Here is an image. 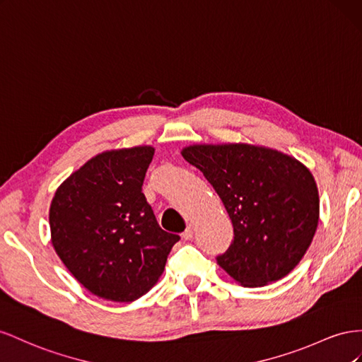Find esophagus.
Returning <instances> with one entry per match:
<instances>
[{
    "label": "esophagus",
    "mask_w": 362,
    "mask_h": 362,
    "mask_svg": "<svg viewBox=\"0 0 362 362\" xmlns=\"http://www.w3.org/2000/svg\"><path fill=\"white\" fill-rule=\"evenodd\" d=\"M194 230H195V227H194V224H189V226L187 227V230H185V232L182 233V238H183L185 241H189V240H192V235H194Z\"/></svg>",
    "instance_id": "1"
}]
</instances>
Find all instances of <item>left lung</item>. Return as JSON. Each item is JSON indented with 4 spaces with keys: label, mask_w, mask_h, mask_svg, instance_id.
<instances>
[{
    "label": "left lung",
    "mask_w": 362,
    "mask_h": 362,
    "mask_svg": "<svg viewBox=\"0 0 362 362\" xmlns=\"http://www.w3.org/2000/svg\"><path fill=\"white\" fill-rule=\"evenodd\" d=\"M182 156L220 195L233 241L216 262L244 286H264L300 262L318 224L309 170L286 154L249 144L191 146Z\"/></svg>",
    "instance_id": "8db88e82"
}]
</instances>
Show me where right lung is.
Masks as SVG:
<instances>
[{
  "label": "right lung",
  "mask_w": 362,
  "mask_h": 362,
  "mask_svg": "<svg viewBox=\"0 0 362 362\" xmlns=\"http://www.w3.org/2000/svg\"><path fill=\"white\" fill-rule=\"evenodd\" d=\"M153 147L112 150L88 160L51 202V243L86 290L133 302L163 273L179 235L165 232L142 192Z\"/></svg>",
  "instance_id": "right-lung-1"
}]
</instances>
